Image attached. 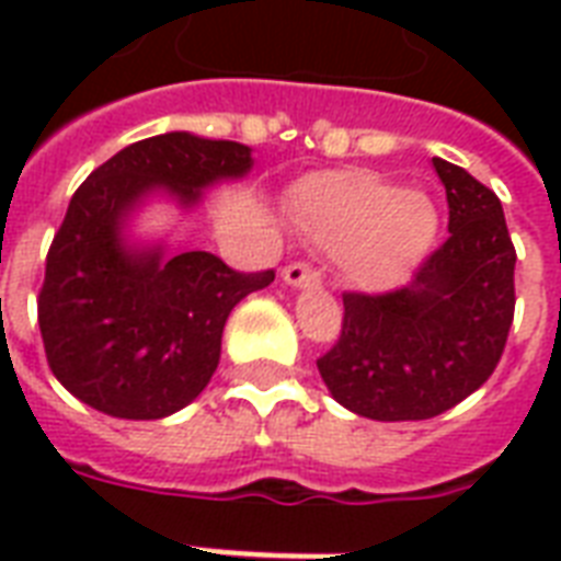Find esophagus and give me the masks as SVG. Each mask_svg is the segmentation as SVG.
I'll use <instances>...</instances> for the list:
<instances>
[{
	"instance_id": "34e87169",
	"label": "esophagus",
	"mask_w": 561,
	"mask_h": 561,
	"mask_svg": "<svg viewBox=\"0 0 561 561\" xmlns=\"http://www.w3.org/2000/svg\"><path fill=\"white\" fill-rule=\"evenodd\" d=\"M282 279L288 282L290 288H317L320 285V271H314L306 262H294L282 271Z\"/></svg>"
}]
</instances>
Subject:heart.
Returning <instances> with one entry per match:
<instances>
[{
	"label": "heart",
	"mask_w": 561,
	"mask_h": 561,
	"mask_svg": "<svg viewBox=\"0 0 561 561\" xmlns=\"http://www.w3.org/2000/svg\"><path fill=\"white\" fill-rule=\"evenodd\" d=\"M297 227L332 247L355 285L383 290L416 267L436 236V209L425 194L404 192L373 171H320L290 192Z\"/></svg>",
	"instance_id": "heart-1"
}]
</instances>
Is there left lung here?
Masks as SVG:
<instances>
[{
    "label": "left lung",
    "mask_w": 561,
    "mask_h": 561,
    "mask_svg": "<svg viewBox=\"0 0 561 561\" xmlns=\"http://www.w3.org/2000/svg\"><path fill=\"white\" fill-rule=\"evenodd\" d=\"M448 238L404 288L343 294L341 337L317 369L343 408L378 422L431 419L486 383L515 314V247L492 188L434 157Z\"/></svg>",
    "instance_id": "1"
}]
</instances>
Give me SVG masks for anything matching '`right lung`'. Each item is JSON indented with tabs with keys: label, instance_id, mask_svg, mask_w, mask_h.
<instances>
[{
	"label": "right lung",
	"instance_id": "add662e5",
	"mask_svg": "<svg viewBox=\"0 0 561 561\" xmlns=\"http://www.w3.org/2000/svg\"><path fill=\"white\" fill-rule=\"evenodd\" d=\"M250 169L247 145L174 130L122 148L72 194L37 317L48 367L75 399L116 419H162L201 396L229 311L276 273H238L206 250L130 244L125 227L148 194L192 209Z\"/></svg>",
	"mask_w": 561,
	"mask_h": 561
}]
</instances>
